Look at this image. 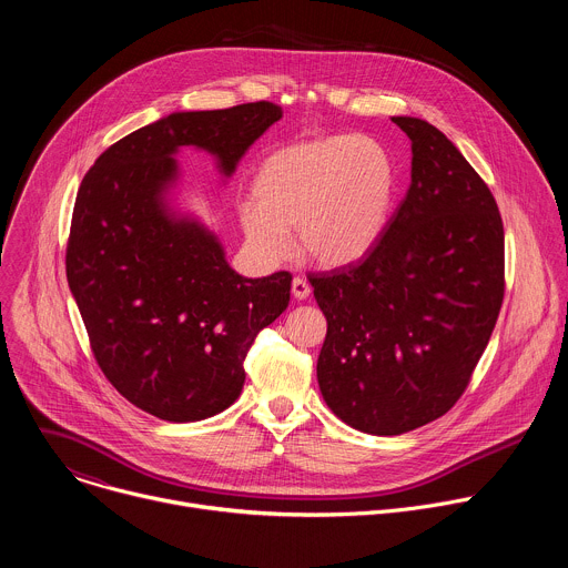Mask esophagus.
Masks as SVG:
<instances>
[{"instance_id": "esophagus-1", "label": "esophagus", "mask_w": 568, "mask_h": 568, "mask_svg": "<svg viewBox=\"0 0 568 568\" xmlns=\"http://www.w3.org/2000/svg\"><path fill=\"white\" fill-rule=\"evenodd\" d=\"M292 294H294V298H298V301L307 298V296H310V283H307L305 278L296 276V278L292 281Z\"/></svg>"}]
</instances>
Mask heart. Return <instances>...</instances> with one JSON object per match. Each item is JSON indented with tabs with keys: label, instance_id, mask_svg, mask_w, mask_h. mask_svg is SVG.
Segmentation results:
<instances>
[{
	"label": "heart",
	"instance_id": "1",
	"mask_svg": "<svg viewBox=\"0 0 568 568\" xmlns=\"http://www.w3.org/2000/svg\"><path fill=\"white\" fill-rule=\"evenodd\" d=\"M397 186L395 159L377 139L318 136L274 150L237 217L247 245L265 263L287 256L294 229L307 258L344 267L373 252L384 235Z\"/></svg>",
	"mask_w": 568,
	"mask_h": 568
}]
</instances>
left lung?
Wrapping results in <instances>:
<instances>
[{
    "label": "left lung",
    "instance_id": "8db88e82",
    "mask_svg": "<svg viewBox=\"0 0 568 568\" xmlns=\"http://www.w3.org/2000/svg\"><path fill=\"white\" fill-rule=\"evenodd\" d=\"M412 139V186L373 252L310 274L328 333L316 362L323 399L373 436L445 416L490 342L504 303L499 206L432 123L393 116Z\"/></svg>",
    "mask_w": 568,
    "mask_h": 568
}]
</instances>
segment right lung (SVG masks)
Instances as JSON below:
<instances>
[{
  "instance_id": "1",
  "label": "right lung",
  "mask_w": 568,
  "mask_h": 568,
  "mask_svg": "<svg viewBox=\"0 0 568 568\" xmlns=\"http://www.w3.org/2000/svg\"><path fill=\"white\" fill-rule=\"evenodd\" d=\"M276 103L175 112L110 145L80 182L67 281L110 384L141 412L211 418L237 399L256 335L290 303V272L245 278L217 237L169 209L182 145L217 159L229 178L278 119Z\"/></svg>"
}]
</instances>
